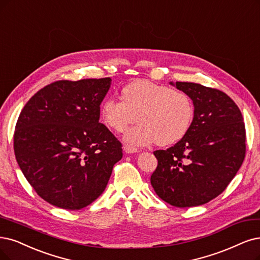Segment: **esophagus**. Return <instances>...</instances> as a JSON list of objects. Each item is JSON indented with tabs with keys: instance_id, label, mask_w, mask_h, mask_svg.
<instances>
[{
	"instance_id": "esophagus-1",
	"label": "esophagus",
	"mask_w": 260,
	"mask_h": 260,
	"mask_svg": "<svg viewBox=\"0 0 260 260\" xmlns=\"http://www.w3.org/2000/svg\"><path fill=\"white\" fill-rule=\"evenodd\" d=\"M124 151H125V153H136V152H138V149L135 147H132V146H125Z\"/></svg>"
}]
</instances>
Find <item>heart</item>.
Instances as JSON below:
<instances>
[{
	"mask_svg": "<svg viewBox=\"0 0 260 260\" xmlns=\"http://www.w3.org/2000/svg\"><path fill=\"white\" fill-rule=\"evenodd\" d=\"M122 101L106 99L101 105V118L107 126L123 133L128 125L137 126L125 134V141L145 146L156 142L169 146L187 133L194 118V104L189 95L147 79H136L121 91Z\"/></svg>",
	"mask_w": 260,
	"mask_h": 260,
	"instance_id": "heart-1",
	"label": "heart"
}]
</instances>
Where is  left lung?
<instances>
[{"mask_svg": "<svg viewBox=\"0 0 260 260\" xmlns=\"http://www.w3.org/2000/svg\"><path fill=\"white\" fill-rule=\"evenodd\" d=\"M176 86L193 101L194 119L174 147L154 151L157 167L151 184L171 206L196 207L222 194L241 167L245 125L226 93L193 82L177 81Z\"/></svg>", "mask_w": 260, "mask_h": 260, "instance_id": "obj_1", "label": "left lung"}]
</instances>
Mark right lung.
<instances>
[{"label": "right lung", "instance_id": "1", "mask_svg": "<svg viewBox=\"0 0 260 260\" xmlns=\"http://www.w3.org/2000/svg\"><path fill=\"white\" fill-rule=\"evenodd\" d=\"M111 79L59 80L30 99L19 115L15 156L36 194L66 210L98 199L123 156L122 143L100 123Z\"/></svg>", "mask_w": 260, "mask_h": 260}]
</instances>
